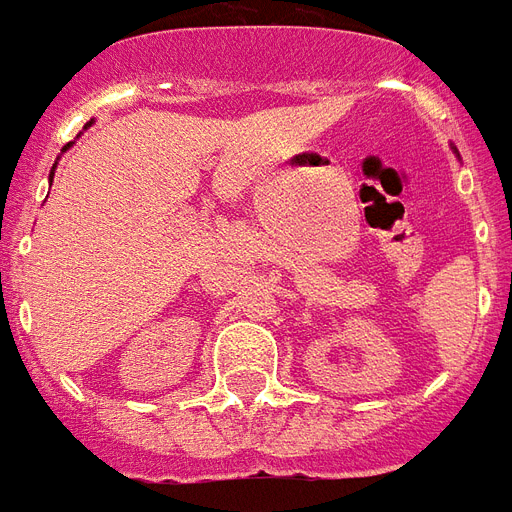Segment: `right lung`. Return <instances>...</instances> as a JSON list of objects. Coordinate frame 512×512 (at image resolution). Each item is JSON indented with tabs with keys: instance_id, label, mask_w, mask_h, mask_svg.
<instances>
[{
	"instance_id": "1",
	"label": "right lung",
	"mask_w": 512,
	"mask_h": 512,
	"mask_svg": "<svg viewBox=\"0 0 512 512\" xmlns=\"http://www.w3.org/2000/svg\"><path fill=\"white\" fill-rule=\"evenodd\" d=\"M64 149H67V146H64Z\"/></svg>"
}]
</instances>
